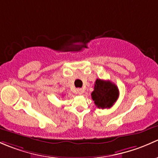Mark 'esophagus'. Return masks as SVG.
Here are the masks:
<instances>
[{"instance_id": "1", "label": "esophagus", "mask_w": 158, "mask_h": 158, "mask_svg": "<svg viewBox=\"0 0 158 158\" xmlns=\"http://www.w3.org/2000/svg\"><path fill=\"white\" fill-rule=\"evenodd\" d=\"M77 94H80V95H81V94H82L83 93H84V90H83V89H81V88H77Z\"/></svg>"}]
</instances>
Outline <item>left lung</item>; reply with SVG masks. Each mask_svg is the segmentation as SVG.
<instances>
[{"mask_svg": "<svg viewBox=\"0 0 158 158\" xmlns=\"http://www.w3.org/2000/svg\"><path fill=\"white\" fill-rule=\"evenodd\" d=\"M91 97L98 108H110L118 97V89L110 81L97 79Z\"/></svg>", "mask_w": 158, "mask_h": 158, "instance_id": "left-lung-1", "label": "left lung"}]
</instances>
